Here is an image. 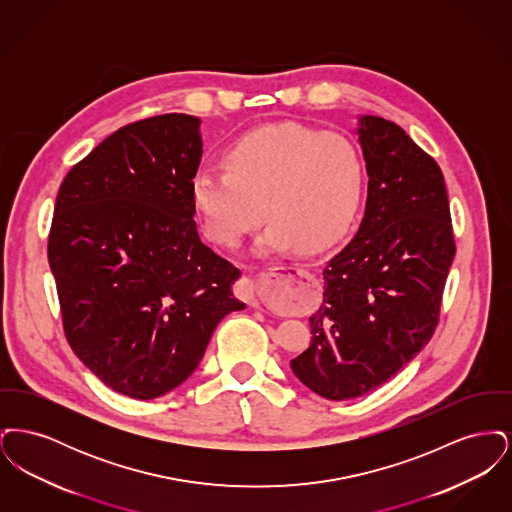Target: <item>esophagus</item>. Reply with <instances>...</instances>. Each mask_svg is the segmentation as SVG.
Segmentation results:
<instances>
[{
    "mask_svg": "<svg viewBox=\"0 0 512 512\" xmlns=\"http://www.w3.org/2000/svg\"><path fill=\"white\" fill-rule=\"evenodd\" d=\"M286 268L293 267H276L272 270H286ZM236 292L244 299L245 303H249L251 307H259V280L257 278H242L236 286Z\"/></svg>",
    "mask_w": 512,
    "mask_h": 512,
    "instance_id": "1",
    "label": "esophagus"
}]
</instances>
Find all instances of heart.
Listing matches in <instances>:
<instances>
[{
  "mask_svg": "<svg viewBox=\"0 0 512 512\" xmlns=\"http://www.w3.org/2000/svg\"><path fill=\"white\" fill-rule=\"evenodd\" d=\"M224 163L226 171L207 167L192 182L195 209L217 244H240L267 215L259 255L295 245L317 251L338 242L359 209L361 153L338 132L270 124L236 140Z\"/></svg>",
  "mask_w": 512,
  "mask_h": 512,
  "instance_id": "obj_1",
  "label": "heart"
}]
</instances>
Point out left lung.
<instances>
[{"mask_svg":"<svg viewBox=\"0 0 512 512\" xmlns=\"http://www.w3.org/2000/svg\"><path fill=\"white\" fill-rule=\"evenodd\" d=\"M357 134L365 217L324 267V297L309 318L313 341L292 361L293 374L330 401L376 390L430 341L455 257L438 163L382 117H359Z\"/></svg>","mask_w":512,"mask_h":512,"instance_id":"1","label":"left lung"}]
</instances>
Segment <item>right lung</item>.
<instances>
[{
  "label": "right lung",
  "instance_id": "obj_1",
  "mask_svg": "<svg viewBox=\"0 0 512 512\" xmlns=\"http://www.w3.org/2000/svg\"><path fill=\"white\" fill-rule=\"evenodd\" d=\"M201 121L132 122L65 176L49 267L74 355L111 390L155 399L192 372L217 324L245 303L240 270L201 242L192 182Z\"/></svg>",
  "mask_w": 512,
  "mask_h": 512
}]
</instances>
